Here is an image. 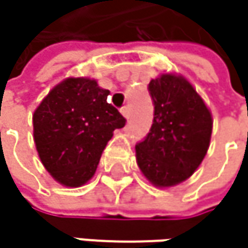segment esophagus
Returning a JSON list of instances; mask_svg holds the SVG:
<instances>
[{"label": "esophagus", "mask_w": 248, "mask_h": 248, "mask_svg": "<svg viewBox=\"0 0 248 248\" xmlns=\"http://www.w3.org/2000/svg\"><path fill=\"white\" fill-rule=\"evenodd\" d=\"M121 113H122V116H124V119H129V108L127 106H124L121 109Z\"/></svg>", "instance_id": "1"}]
</instances>
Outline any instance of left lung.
I'll return each instance as SVG.
<instances>
[{"label": "left lung", "mask_w": 248, "mask_h": 248, "mask_svg": "<svg viewBox=\"0 0 248 248\" xmlns=\"http://www.w3.org/2000/svg\"><path fill=\"white\" fill-rule=\"evenodd\" d=\"M154 124L136 149L143 176L156 188L175 186L198 170L210 148L213 115L195 87L176 73L149 83Z\"/></svg>", "instance_id": "8db88e82"}]
</instances>
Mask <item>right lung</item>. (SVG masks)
Wrapping results in <instances>:
<instances>
[{
    "instance_id": "right-lung-1",
    "label": "right lung",
    "mask_w": 248,
    "mask_h": 248,
    "mask_svg": "<svg viewBox=\"0 0 248 248\" xmlns=\"http://www.w3.org/2000/svg\"><path fill=\"white\" fill-rule=\"evenodd\" d=\"M109 93L94 78L67 77L34 110L32 133L40 161L67 188L93 178L113 130L124 126V116L108 103Z\"/></svg>"
}]
</instances>
